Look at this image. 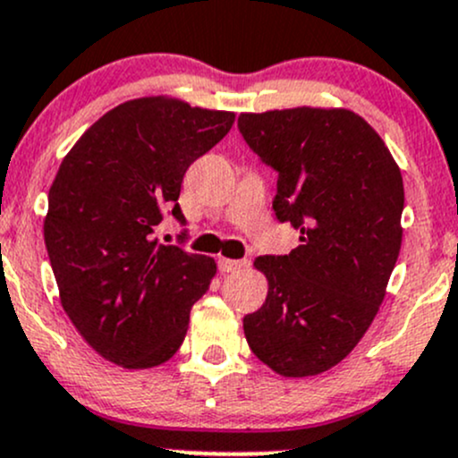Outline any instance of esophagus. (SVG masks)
Wrapping results in <instances>:
<instances>
[{
	"instance_id": "obj_1",
	"label": "esophagus",
	"mask_w": 458,
	"mask_h": 458,
	"mask_svg": "<svg viewBox=\"0 0 458 458\" xmlns=\"http://www.w3.org/2000/svg\"><path fill=\"white\" fill-rule=\"evenodd\" d=\"M247 267L244 259H227V258H220L218 259V268L220 273H235V270Z\"/></svg>"
}]
</instances>
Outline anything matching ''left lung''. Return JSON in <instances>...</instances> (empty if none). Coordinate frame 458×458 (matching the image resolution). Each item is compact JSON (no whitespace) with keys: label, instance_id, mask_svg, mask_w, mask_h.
Returning a JSON list of instances; mask_svg holds the SVG:
<instances>
[{"label":"left lung","instance_id":"left-lung-1","mask_svg":"<svg viewBox=\"0 0 458 458\" xmlns=\"http://www.w3.org/2000/svg\"><path fill=\"white\" fill-rule=\"evenodd\" d=\"M238 131L277 172L275 218L301 231L288 255L255 259L268 294L244 336L279 376H317L358 345L385 299L402 247L400 168L345 109L242 113Z\"/></svg>","mask_w":458,"mask_h":458}]
</instances>
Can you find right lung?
Listing matches in <instances>:
<instances>
[{"label": "right lung", "instance_id": "add662e5", "mask_svg": "<svg viewBox=\"0 0 458 458\" xmlns=\"http://www.w3.org/2000/svg\"><path fill=\"white\" fill-rule=\"evenodd\" d=\"M231 124L233 113L140 98L102 115L63 159L47 194L46 247L67 317L106 360L157 367L183 343L216 264L157 242L155 229L168 216L188 225L185 172Z\"/></svg>", "mask_w": 458, "mask_h": 458}]
</instances>
